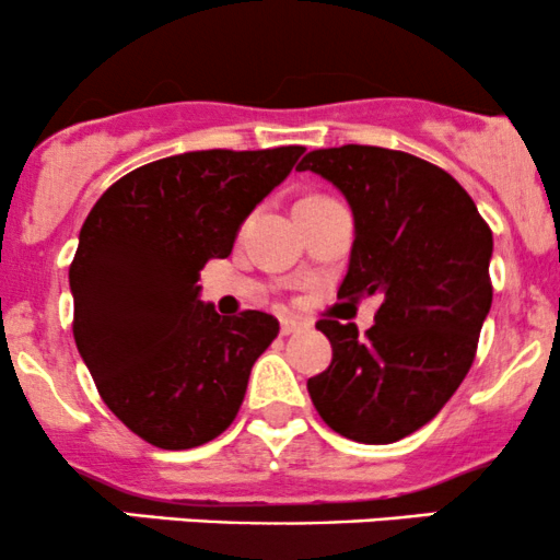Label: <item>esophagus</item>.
<instances>
[{"instance_id":"obj_1","label":"esophagus","mask_w":560,"mask_h":560,"mask_svg":"<svg viewBox=\"0 0 560 560\" xmlns=\"http://www.w3.org/2000/svg\"><path fill=\"white\" fill-rule=\"evenodd\" d=\"M307 329V324L305 320H300V318H294V316H281V334H298V331H305Z\"/></svg>"}]
</instances>
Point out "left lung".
<instances>
[{"mask_svg":"<svg viewBox=\"0 0 560 560\" xmlns=\"http://www.w3.org/2000/svg\"><path fill=\"white\" fill-rule=\"evenodd\" d=\"M298 171L337 186L355 218L337 298H382L365 337L318 320L331 363L307 392L337 434L389 445L432 421L471 369L492 305V231L464 186L408 152L329 147Z\"/></svg>","mask_w":560,"mask_h":560,"instance_id":"left-lung-1","label":"left lung"}]
</instances>
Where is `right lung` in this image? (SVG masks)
<instances>
[{
  "mask_svg": "<svg viewBox=\"0 0 560 560\" xmlns=\"http://www.w3.org/2000/svg\"><path fill=\"white\" fill-rule=\"evenodd\" d=\"M305 147L202 150L147 163L105 191L70 262L73 337L107 408L163 450L226 432L279 334L260 311L218 316L199 271L229 258L244 218Z\"/></svg>",
  "mask_w": 560,
  "mask_h": 560,
  "instance_id": "add662e5",
  "label": "right lung"
}]
</instances>
